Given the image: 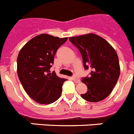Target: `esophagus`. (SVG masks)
<instances>
[{"label": "esophagus", "instance_id": "1", "mask_svg": "<svg viewBox=\"0 0 134 134\" xmlns=\"http://www.w3.org/2000/svg\"><path fill=\"white\" fill-rule=\"evenodd\" d=\"M72 79L75 81V83H79L80 82L79 78V77H77L76 76H75V75H74V76H72Z\"/></svg>", "mask_w": 134, "mask_h": 134}]
</instances>
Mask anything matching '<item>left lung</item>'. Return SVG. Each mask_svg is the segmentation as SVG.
I'll return each instance as SVG.
<instances>
[{"label":"left lung","instance_id":"obj_1","mask_svg":"<svg viewBox=\"0 0 134 134\" xmlns=\"http://www.w3.org/2000/svg\"><path fill=\"white\" fill-rule=\"evenodd\" d=\"M69 40L81 52L85 69L91 70L89 77L82 79L87 91L81 96L91 102L104 100L110 94L120 75L116 51L106 40L92 33L70 37Z\"/></svg>","mask_w":134,"mask_h":134}]
</instances>
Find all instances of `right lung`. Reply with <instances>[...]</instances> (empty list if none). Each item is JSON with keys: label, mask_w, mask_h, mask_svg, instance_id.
Masks as SVG:
<instances>
[{"label": "right lung", "mask_w": 134, "mask_h": 134, "mask_svg": "<svg viewBox=\"0 0 134 134\" xmlns=\"http://www.w3.org/2000/svg\"><path fill=\"white\" fill-rule=\"evenodd\" d=\"M68 38L42 34L30 40L19 51L17 71L23 87L32 99L39 104H49L61 96L66 79L50 72L58 48Z\"/></svg>", "instance_id": "right-lung-1"}]
</instances>
